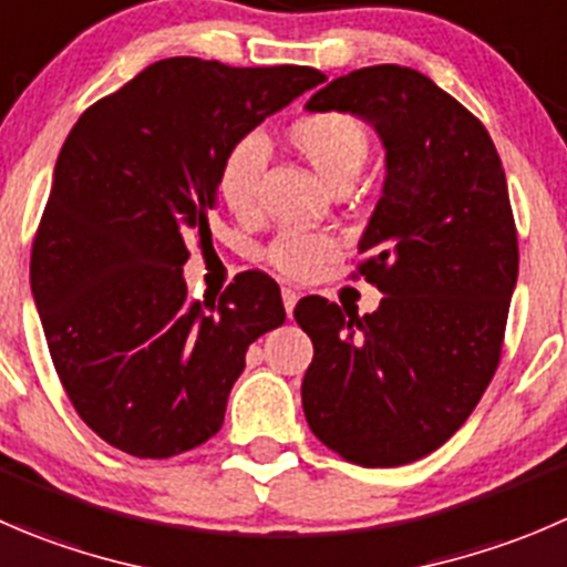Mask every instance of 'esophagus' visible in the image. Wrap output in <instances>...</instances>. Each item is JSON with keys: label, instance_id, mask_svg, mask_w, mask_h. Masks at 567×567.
Wrapping results in <instances>:
<instances>
[{"label": "esophagus", "instance_id": "34e87169", "mask_svg": "<svg viewBox=\"0 0 567 567\" xmlns=\"http://www.w3.org/2000/svg\"><path fill=\"white\" fill-rule=\"evenodd\" d=\"M296 301H299V293H296L293 288H282V305H285V312H288V316H293Z\"/></svg>", "mask_w": 567, "mask_h": 567}]
</instances>
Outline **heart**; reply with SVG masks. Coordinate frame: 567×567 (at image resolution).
<instances>
[{"label": "heart", "instance_id": "1", "mask_svg": "<svg viewBox=\"0 0 567 567\" xmlns=\"http://www.w3.org/2000/svg\"><path fill=\"white\" fill-rule=\"evenodd\" d=\"M288 144L301 161L329 185L349 188L360 177L371 152V137L362 121L346 113L301 115L290 124ZM266 150L257 137H244L224 157L218 168V199L233 216L251 218L257 213V179H260ZM334 240L318 233L285 229L268 244L266 260L290 279H307L332 257Z\"/></svg>", "mask_w": 567, "mask_h": 567}]
</instances>
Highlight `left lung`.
I'll list each match as a JSON object with an SVG mask.
<instances>
[{
	"label": "left lung",
	"instance_id": "1",
	"mask_svg": "<svg viewBox=\"0 0 567 567\" xmlns=\"http://www.w3.org/2000/svg\"><path fill=\"white\" fill-rule=\"evenodd\" d=\"M373 124L384 185L357 271L384 296L365 316L310 296L301 404L312 435L365 468L415 463L468 421L502 360L518 235L485 124L421 71L368 65L305 104Z\"/></svg>",
	"mask_w": 567,
	"mask_h": 567
}]
</instances>
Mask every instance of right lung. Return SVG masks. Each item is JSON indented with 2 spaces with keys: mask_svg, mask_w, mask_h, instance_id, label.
Here are the masks:
<instances>
[{
  "mask_svg": "<svg viewBox=\"0 0 567 567\" xmlns=\"http://www.w3.org/2000/svg\"><path fill=\"white\" fill-rule=\"evenodd\" d=\"M323 80L310 65L168 58L71 126L30 285L76 415L113 449L166 460L210 441L246 349L282 327L268 274L244 271L218 301H194L183 266L190 240H210L227 152Z\"/></svg>",
  "mask_w": 567,
  "mask_h": 567,
  "instance_id": "add662e5",
  "label": "right lung"
}]
</instances>
